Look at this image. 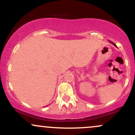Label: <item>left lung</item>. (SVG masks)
Returning <instances> with one entry per match:
<instances>
[{
  "mask_svg": "<svg viewBox=\"0 0 135 135\" xmlns=\"http://www.w3.org/2000/svg\"><path fill=\"white\" fill-rule=\"evenodd\" d=\"M111 43H112V44L113 45H114V46H115V47H117V46H116V45H115V44H114V43H113V42H111Z\"/></svg>",
  "mask_w": 135,
  "mask_h": 135,
  "instance_id": "1",
  "label": "left lung"
}]
</instances>
